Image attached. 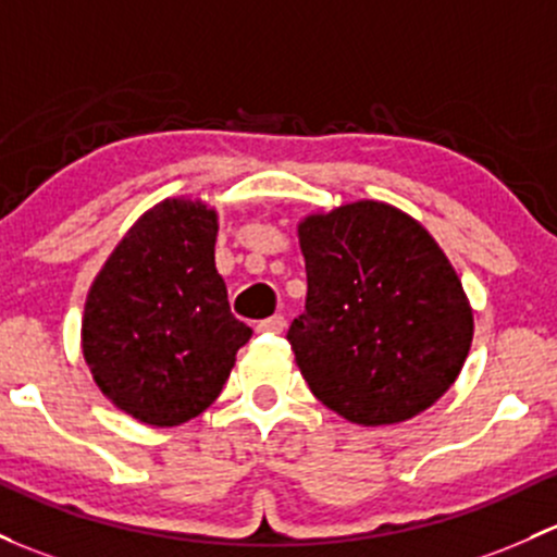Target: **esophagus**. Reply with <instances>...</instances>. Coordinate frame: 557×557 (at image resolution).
Listing matches in <instances>:
<instances>
[{"label":"esophagus","instance_id":"esophagus-1","mask_svg":"<svg viewBox=\"0 0 557 557\" xmlns=\"http://www.w3.org/2000/svg\"><path fill=\"white\" fill-rule=\"evenodd\" d=\"M261 333H283V327H285V318L283 314H272V318H267V320H261L259 325Z\"/></svg>","mask_w":557,"mask_h":557}]
</instances>
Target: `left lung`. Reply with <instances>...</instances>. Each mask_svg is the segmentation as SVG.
<instances>
[{
    "mask_svg": "<svg viewBox=\"0 0 557 557\" xmlns=\"http://www.w3.org/2000/svg\"><path fill=\"white\" fill-rule=\"evenodd\" d=\"M307 304L288 342L323 406L362 426L426 411L472 344L461 280L430 232L360 200L298 224Z\"/></svg>",
    "mask_w": 557,
    "mask_h": 557,
    "instance_id": "8db88e82",
    "label": "left lung"
}]
</instances>
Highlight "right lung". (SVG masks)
I'll return each instance as SVG.
<instances>
[{
  "mask_svg": "<svg viewBox=\"0 0 557 557\" xmlns=\"http://www.w3.org/2000/svg\"><path fill=\"white\" fill-rule=\"evenodd\" d=\"M215 234L208 205L160 202L116 245L87 294L82 352L92 379L144 424L200 417L253 336L230 309Z\"/></svg>",
  "mask_w": 557,
  "mask_h": 557,
  "instance_id": "right-lung-1",
  "label": "right lung"
}]
</instances>
